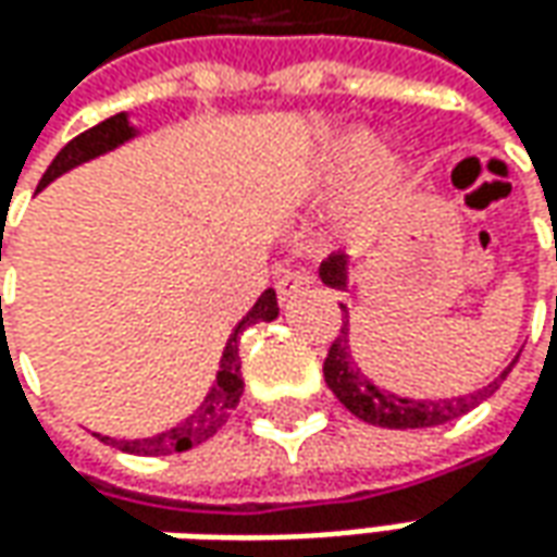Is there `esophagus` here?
Segmentation results:
<instances>
[{"instance_id": "esophagus-1", "label": "esophagus", "mask_w": 557, "mask_h": 557, "mask_svg": "<svg viewBox=\"0 0 557 557\" xmlns=\"http://www.w3.org/2000/svg\"><path fill=\"white\" fill-rule=\"evenodd\" d=\"M311 283H314V274H311L308 268H286V271L277 277L280 301H289L296 293L308 289Z\"/></svg>"}]
</instances>
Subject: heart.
Instances as JSON below:
<instances>
[{"instance_id":"heart-1","label":"heart","mask_w":557,"mask_h":557,"mask_svg":"<svg viewBox=\"0 0 557 557\" xmlns=\"http://www.w3.org/2000/svg\"><path fill=\"white\" fill-rule=\"evenodd\" d=\"M370 150H373V135L370 132L357 128V132L342 135L336 145H333V150H330V157H326V175L330 178H342V175L355 172L357 165L370 157ZM397 175H400V163H397V157H392V153H379L373 163H370V182L375 187H388Z\"/></svg>"}]
</instances>
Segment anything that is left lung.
Here are the masks:
<instances>
[{
	"label": "left lung",
	"instance_id": "8db88e82",
	"mask_svg": "<svg viewBox=\"0 0 557 557\" xmlns=\"http://www.w3.org/2000/svg\"><path fill=\"white\" fill-rule=\"evenodd\" d=\"M557 259V252H555ZM320 277L326 286L333 289H345V256H330L320 264ZM342 308V330L330 345V355L323 360V379L338 397V404L348 412H355L357 419L370 422V425H382V429H432V425H444L450 419H459L462 412H469L478 400H484V394H490L499 379H506V373L499 375L496 382H490L487 388H481L478 394L469 397H450V400H407L397 394L379 392L370 379H363L360 370L351 360L348 351V311Z\"/></svg>",
	"mask_w": 557,
	"mask_h": 557
}]
</instances>
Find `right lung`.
Wrapping results in <instances>:
<instances>
[{
    "label": "right lung",
    "mask_w": 557,
    "mask_h": 557,
    "mask_svg": "<svg viewBox=\"0 0 557 557\" xmlns=\"http://www.w3.org/2000/svg\"><path fill=\"white\" fill-rule=\"evenodd\" d=\"M125 138H132V125L125 120V113H116L104 123L91 125L83 135H76L73 141L61 147V153L51 160V165L46 169L39 187H46L49 182H54L61 172H67L73 165L86 163L91 157L104 153L110 147L123 145ZM2 246V243H0ZM2 259V256H0ZM280 314L277 308V293L274 289H264L261 298L252 305V311L243 317L237 323V330L231 333L227 345H224V355H221V367L215 373V385L212 392L206 394V400L200 404V410L194 416H187L182 425L169 429L165 434H157V437H145V441H113V437H101L107 444L120 447L125 453H138V456H169V453H184L190 447H197L202 441H209L212 434L219 432L221 425L231 419V412L237 410L243 394V373H240V336L252 326V323H268Z\"/></svg>",
    "instance_id": "1"
}]
</instances>
